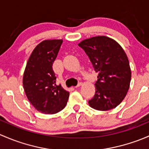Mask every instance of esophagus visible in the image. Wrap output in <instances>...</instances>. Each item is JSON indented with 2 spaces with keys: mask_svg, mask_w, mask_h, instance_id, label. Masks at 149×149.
I'll return each instance as SVG.
<instances>
[{
  "mask_svg": "<svg viewBox=\"0 0 149 149\" xmlns=\"http://www.w3.org/2000/svg\"><path fill=\"white\" fill-rule=\"evenodd\" d=\"M82 85V82H79V83H78L77 85L76 86H75L74 87H76V88H77V87H80V86Z\"/></svg>",
  "mask_w": 149,
  "mask_h": 149,
  "instance_id": "1",
  "label": "esophagus"
}]
</instances>
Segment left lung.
Returning a JSON list of instances; mask_svg holds the SVG:
<instances>
[{
	"mask_svg": "<svg viewBox=\"0 0 149 149\" xmlns=\"http://www.w3.org/2000/svg\"><path fill=\"white\" fill-rule=\"evenodd\" d=\"M78 45L83 49L98 73L95 94L89 100V105L101 111L116 108L126 96L131 79L125 51L117 41L105 36L85 39Z\"/></svg>",
	"mask_w": 149,
	"mask_h": 149,
	"instance_id": "1",
	"label": "left lung"
}]
</instances>
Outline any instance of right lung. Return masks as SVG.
<instances>
[{
  "label": "right lung",
  "instance_id": "1",
  "mask_svg": "<svg viewBox=\"0 0 149 149\" xmlns=\"http://www.w3.org/2000/svg\"><path fill=\"white\" fill-rule=\"evenodd\" d=\"M62 39L44 40L34 48L29 58L23 77L26 95L38 111L54 114L63 110L70 93L56 84L52 69Z\"/></svg>",
  "mask_w": 149,
  "mask_h": 149
}]
</instances>
